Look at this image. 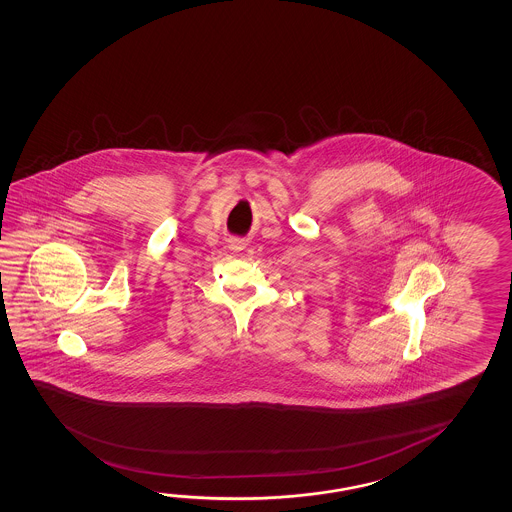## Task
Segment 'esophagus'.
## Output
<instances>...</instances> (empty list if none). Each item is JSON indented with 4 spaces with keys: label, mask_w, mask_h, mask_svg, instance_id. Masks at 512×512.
<instances>
[{
    "label": "esophagus",
    "mask_w": 512,
    "mask_h": 512,
    "mask_svg": "<svg viewBox=\"0 0 512 512\" xmlns=\"http://www.w3.org/2000/svg\"><path fill=\"white\" fill-rule=\"evenodd\" d=\"M244 248H246V244H244L243 241H232V243H230V250H232V252H243Z\"/></svg>",
    "instance_id": "esophagus-1"
}]
</instances>
